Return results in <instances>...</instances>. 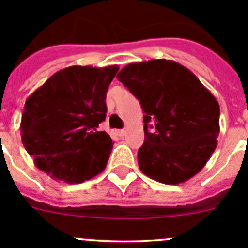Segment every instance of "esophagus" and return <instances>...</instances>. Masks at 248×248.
Listing matches in <instances>:
<instances>
[{
    "instance_id": "34e87169",
    "label": "esophagus",
    "mask_w": 248,
    "mask_h": 248,
    "mask_svg": "<svg viewBox=\"0 0 248 248\" xmlns=\"http://www.w3.org/2000/svg\"><path fill=\"white\" fill-rule=\"evenodd\" d=\"M115 133H117V135H119V137H124V135L126 134V130L125 129H120V130H117Z\"/></svg>"
}]
</instances>
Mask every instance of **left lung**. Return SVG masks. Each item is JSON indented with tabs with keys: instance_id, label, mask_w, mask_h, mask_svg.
I'll return each mask as SVG.
<instances>
[{
	"instance_id": "left-lung-1",
	"label": "left lung",
	"mask_w": 248,
	"mask_h": 248,
	"mask_svg": "<svg viewBox=\"0 0 248 248\" xmlns=\"http://www.w3.org/2000/svg\"><path fill=\"white\" fill-rule=\"evenodd\" d=\"M144 111L140 170L168 185L201 171L217 145L220 105L190 69L174 61L130 63L117 76Z\"/></svg>"
}]
</instances>
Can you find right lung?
Segmentation results:
<instances>
[{
	"label": "right lung",
	"mask_w": 248,
	"mask_h": 248,
	"mask_svg": "<svg viewBox=\"0 0 248 248\" xmlns=\"http://www.w3.org/2000/svg\"><path fill=\"white\" fill-rule=\"evenodd\" d=\"M118 65H72L31 94L21 120L22 144L34 165L52 179L80 184L103 171L113 141L98 130Z\"/></svg>",
	"instance_id": "obj_1"
}]
</instances>
